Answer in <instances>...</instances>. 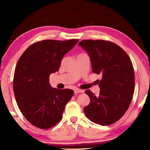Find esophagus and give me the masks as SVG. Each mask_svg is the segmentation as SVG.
<instances>
[{"label":"esophagus","instance_id":"esophagus-1","mask_svg":"<svg viewBox=\"0 0 150 150\" xmlns=\"http://www.w3.org/2000/svg\"><path fill=\"white\" fill-rule=\"evenodd\" d=\"M83 90H81L80 88H74V93H83Z\"/></svg>","mask_w":150,"mask_h":150}]
</instances>
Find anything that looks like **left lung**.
I'll list each match as a JSON object with an SVG mask.
<instances>
[{"label": "left lung", "instance_id": "left-lung-1", "mask_svg": "<svg viewBox=\"0 0 150 150\" xmlns=\"http://www.w3.org/2000/svg\"><path fill=\"white\" fill-rule=\"evenodd\" d=\"M78 45L89 55L92 71L102 75L98 84L99 96L85 91L90 98L89 105L84 108L85 116L102 126L115 123L126 113L134 95L135 75L130 58L110 41L86 40Z\"/></svg>", "mask_w": 150, "mask_h": 150}]
</instances>
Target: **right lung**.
<instances>
[{
	"label": "right lung",
	"instance_id": "add662e5",
	"mask_svg": "<svg viewBox=\"0 0 150 150\" xmlns=\"http://www.w3.org/2000/svg\"><path fill=\"white\" fill-rule=\"evenodd\" d=\"M78 41L37 42L30 45L18 61L13 79L14 96L22 114L33 126L46 130L62 120L66 104L74 92L52 88L49 78L51 73L59 69L63 57Z\"/></svg>",
	"mask_w": 150,
	"mask_h": 150
}]
</instances>
